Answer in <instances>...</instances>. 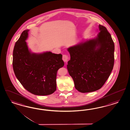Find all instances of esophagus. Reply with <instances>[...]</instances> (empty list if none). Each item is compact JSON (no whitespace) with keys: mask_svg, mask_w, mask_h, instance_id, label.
Segmentation results:
<instances>
[{"mask_svg":"<svg viewBox=\"0 0 130 130\" xmlns=\"http://www.w3.org/2000/svg\"><path fill=\"white\" fill-rule=\"evenodd\" d=\"M63 60L64 62L67 63V62L69 60L68 56L67 55H63Z\"/></svg>","mask_w":130,"mask_h":130,"instance_id":"1","label":"esophagus"}]
</instances>
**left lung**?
<instances>
[{
  "mask_svg": "<svg viewBox=\"0 0 130 130\" xmlns=\"http://www.w3.org/2000/svg\"><path fill=\"white\" fill-rule=\"evenodd\" d=\"M94 39L69 47L71 59L67 68L75 88L82 93L100 89L109 77L114 64L115 45L105 27Z\"/></svg>",
  "mask_w": 130,
  "mask_h": 130,
  "instance_id": "obj_1",
  "label": "left lung"
}]
</instances>
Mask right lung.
<instances>
[{"instance_id":"1","label":"right lung","mask_w":130,"mask_h":130,"mask_svg":"<svg viewBox=\"0 0 130 130\" xmlns=\"http://www.w3.org/2000/svg\"><path fill=\"white\" fill-rule=\"evenodd\" d=\"M29 31H23L15 44L14 73L21 84L30 93L40 96L50 95L57 89V72L64 66L62 55L51 52L31 53L25 41Z\"/></svg>"}]
</instances>
